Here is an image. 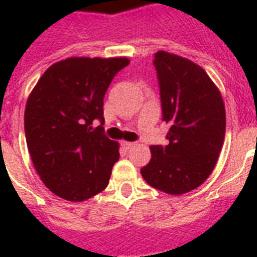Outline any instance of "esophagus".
I'll list each match as a JSON object with an SVG mask.
<instances>
[{"label": "esophagus", "mask_w": 257, "mask_h": 257, "mask_svg": "<svg viewBox=\"0 0 257 257\" xmlns=\"http://www.w3.org/2000/svg\"><path fill=\"white\" fill-rule=\"evenodd\" d=\"M136 143H126V141H125V143H122V147H124L125 149H126V151H128V149H132V148H135V147H136Z\"/></svg>", "instance_id": "obj_1"}]
</instances>
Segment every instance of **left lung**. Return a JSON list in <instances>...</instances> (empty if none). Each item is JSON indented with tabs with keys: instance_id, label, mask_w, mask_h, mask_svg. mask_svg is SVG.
I'll return each mask as SVG.
<instances>
[{
	"instance_id": "8db88e82",
	"label": "left lung",
	"mask_w": 257,
	"mask_h": 257,
	"mask_svg": "<svg viewBox=\"0 0 257 257\" xmlns=\"http://www.w3.org/2000/svg\"><path fill=\"white\" fill-rule=\"evenodd\" d=\"M163 121L171 125L168 145H152L141 168L144 180L159 191L183 195L208 179L225 136V108L219 89L203 68L176 54H155Z\"/></svg>"
}]
</instances>
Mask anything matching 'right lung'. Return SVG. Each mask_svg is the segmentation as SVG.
<instances>
[{
	"instance_id": "right-lung-1",
	"label": "right lung",
	"mask_w": 257,
	"mask_h": 257,
	"mask_svg": "<svg viewBox=\"0 0 257 257\" xmlns=\"http://www.w3.org/2000/svg\"><path fill=\"white\" fill-rule=\"evenodd\" d=\"M129 60L72 57L48 68L25 108L28 151L42 183L68 201L108 187L118 144L104 133V96ZM101 122L96 130L92 121Z\"/></svg>"
}]
</instances>
